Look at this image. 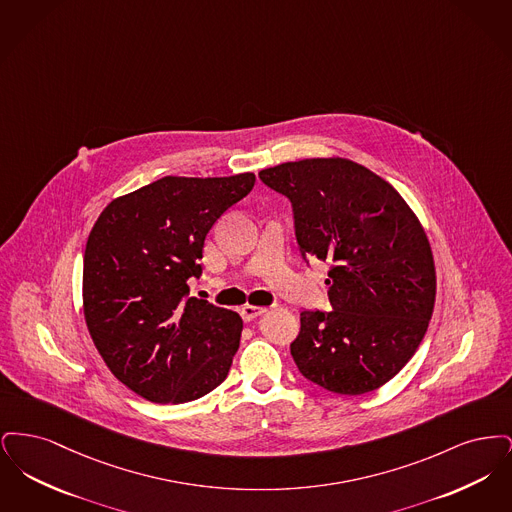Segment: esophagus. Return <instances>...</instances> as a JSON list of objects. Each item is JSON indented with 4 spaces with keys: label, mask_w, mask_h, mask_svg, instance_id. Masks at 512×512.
Wrapping results in <instances>:
<instances>
[{
    "label": "esophagus",
    "mask_w": 512,
    "mask_h": 512,
    "mask_svg": "<svg viewBox=\"0 0 512 512\" xmlns=\"http://www.w3.org/2000/svg\"><path fill=\"white\" fill-rule=\"evenodd\" d=\"M267 311V307H255V305H245L244 309H242V318H244L245 322H249V320H255V318L261 317V315H265Z\"/></svg>",
    "instance_id": "1"
}]
</instances>
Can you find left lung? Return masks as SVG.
<instances>
[{
	"instance_id": "8db88e82",
	"label": "left lung",
	"mask_w": 512,
	"mask_h": 512,
	"mask_svg": "<svg viewBox=\"0 0 512 512\" xmlns=\"http://www.w3.org/2000/svg\"><path fill=\"white\" fill-rule=\"evenodd\" d=\"M259 178L290 199L305 263H330L332 311H303L290 345L299 372L341 395L384 386L409 363L434 311L424 228L391 184L349 159L282 163Z\"/></svg>"
}]
</instances>
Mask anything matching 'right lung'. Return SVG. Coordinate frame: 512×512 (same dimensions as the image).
<instances>
[{"label":"right lung","instance_id":"add662e5","mask_svg":"<svg viewBox=\"0 0 512 512\" xmlns=\"http://www.w3.org/2000/svg\"><path fill=\"white\" fill-rule=\"evenodd\" d=\"M255 174L165 176L113 199L84 253V317L105 365L151 403H188L228 376L244 322L190 297L207 232Z\"/></svg>","mask_w":512,"mask_h":512}]
</instances>
